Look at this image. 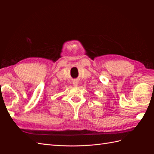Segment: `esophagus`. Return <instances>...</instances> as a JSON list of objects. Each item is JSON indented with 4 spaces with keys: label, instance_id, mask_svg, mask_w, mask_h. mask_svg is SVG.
Listing matches in <instances>:
<instances>
[{
    "label": "esophagus",
    "instance_id": "34e87169",
    "mask_svg": "<svg viewBox=\"0 0 154 154\" xmlns=\"http://www.w3.org/2000/svg\"><path fill=\"white\" fill-rule=\"evenodd\" d=\"M73 85H74V86L77 87L78 85V82L77 81H74V82H73Z\"/></svg>",
    "mask_w": 154,
    "mask_h": 154
}]
</instances>
